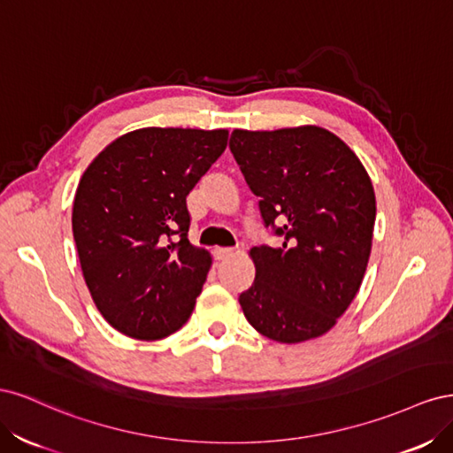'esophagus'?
<instances>
[{"label": "esophagus", "mask_w": 453, "mask_h": 453, "mask_svg": "<svg viewBox=\"0 0 453 453\" xmlns=\"http://www.w3.org/2000/svg\"><path fill=\"white\" fill-rule=\"evenodd\" d=\"M232 255H234V250H230V248H215L213 250L215 260H225V258H228Z\"/></svg>", "instance_id": "1"}]
</instances>
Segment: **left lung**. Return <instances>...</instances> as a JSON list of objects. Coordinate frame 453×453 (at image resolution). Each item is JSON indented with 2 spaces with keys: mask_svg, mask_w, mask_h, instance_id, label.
Listing matches in <instances>:
<instances>
[{
  "mask_svg": "<svg viewBox=\"0 0 453 453\" xmlns=\"http://www.w3.org/2000/svg\"><path fill=\"white\" fill-rule=\"evenodd\" d=\"M230 150L281 245L250 251L255 281L240 306L281 344L318 338L357 295L376 219L372 181L357 155L319 127L234 130Z\"/></svg>",
  "mask_w": 453,
  "mask_h": 453,
  "instance_id": "8db88e82",
  "label": "left lung"
}]
</instances>
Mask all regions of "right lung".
Listing matches in <instances>:
<instances>
[{
  "label": "right lung",
  "instance_id": "add662e5",
  "mask_svg": "<svg viewBox=\"0 0 453 453\" xmlns=\"http://www.w3.org/2000/svg\"><path fill=\"white\" fill-rule=\"evenodd\" d=\"M226 140L228 130H134L81 177L72 213L81 270L119 333L160 340L193 313L211 257L188 242L187 195Z\"/></svg>",
  "mask_w": 453,
  "mask_h": 453
}]
</instances>
